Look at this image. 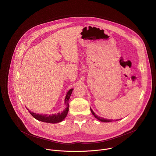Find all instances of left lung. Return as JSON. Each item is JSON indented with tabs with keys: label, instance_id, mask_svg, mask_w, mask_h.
Segmentation results:
<instances>
[{
	"label": "left lung",
	"instance_id": "8db88e82",
	"mask_svg": "<svg viewBox=\"0 0 156 156\" xmlns=\"http://www.w3.org/2000/svg\"><path fill=\"white\" fill-rule=\"evenodd\" d=\"M90 109H91V112H92L93 115L95 117V118H96L98 120H100V121H101V122H112V121H113V120L105 119H104V118H102V117H100L96 115V114H94V112H93V110H92L91 108H90ZM119 120H120V119H119Z\"/></svg>",
	"mask_w": 156,
	"mask_h": 156
}]
</instances>
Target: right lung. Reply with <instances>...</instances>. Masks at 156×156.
Listing matches in <instances>:
<instances>
[{
  "label": "right lung",
  "mask_w": 156,
  "mask_h": 156,
  "mask_svg": "<svg viewBox=\"0 0 156 156\" xmlns=\"http://www.w3.org/2000/svg\"><path fill=\"white\" fill-rule=\"evenodd\" d=\"M72 91H73V89H71V90L69 91L67 94H66V96L65 99V105L66 108L61 113H58L57 114H52V115H42V114L39 115L34 112H31V111L28 108L27 110L29 111L31 115L34 119H36L39 121L46 122V123H56L60 122L66 117V115L68 114L69 108V101L70 99Z\"/></svg>",
  "instance_id": "right-lung-1"
}]
</instances>
